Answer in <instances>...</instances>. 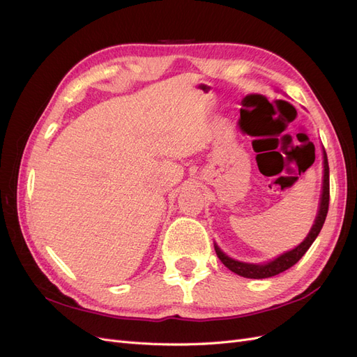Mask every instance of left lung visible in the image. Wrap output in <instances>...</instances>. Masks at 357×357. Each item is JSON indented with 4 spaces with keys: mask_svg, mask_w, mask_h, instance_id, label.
<instances>
[{
    "mask_svg": "<svg viewBox=\"0 0 357 357\" xmlns=\"http://www.w3.org/2000/svg\"><path fill=\"white\" fill-rule=\"evenodd\" d=\"M323 168L325 169H323V190H321V198H320V205H319V213H317V218L314 220V225H312V228L304 241H302L299 245H296L294 250L286 252L282 256L275 257L274 261H269L262 265L235 261V259L229 257L228 255H225L218 244H214L215 255H218L222 264L226 268H229L232 273L238 274L241 277H245V278L274 277L280 273L286 271V269H289L290 266H294L299 261V259L305 255V252L311 247V244L314 243V240L317 238V235L320 234V231L323 228V223H325V220H326V214H328V208H329V165H328V156H326L325 150H323Z\"/></svg>",
    "mask_w": 357,
    "mask_h": 357,
    "instance_id": "obj_1",
    "label": "left lung"
}]
</instances>
